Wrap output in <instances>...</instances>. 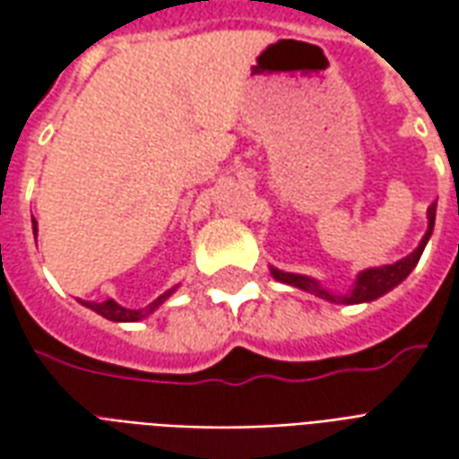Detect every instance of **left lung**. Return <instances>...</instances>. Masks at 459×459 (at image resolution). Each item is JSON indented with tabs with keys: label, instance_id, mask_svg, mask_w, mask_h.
<instances>
[{
	"label": "left lung",
	"instance_id": "left-lung-1",
	"mask_svg": "<svg viewBox=\"0 0 459 459\" xmlns=\"http://www.w3.org/2000/svg\"><path fill=\"white\" fill-rule=\"evenodd\" d=\"M435 206H437V204H433V206L428 209V230H425L420 246H418L411 255H405L403 260H398V263L381 265V268L361 270V273L356 275L354 288L349 290L346 295H334V292H329L327 288H322V285H319L317 280L307 278V275L282 273V270L278 268H270V273H273V278L280 280V282L292 285V288L305 290V292H312V295L327 299V302H337V305H359V302H371V299L385 295L388 290H394L395 285H401V282L411 275V270L418 265V260H420V255H423V250H425V243L430 240V233H433Z\"/></svg>",
	"mask_w": 459,
	"mask_h": 459
}]
</instances>
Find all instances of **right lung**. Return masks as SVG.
I'll use <instances>...</instances> for the list:
<instances>
[{"instance_id":"add662e5","label":"right lung","mask_w":459,"mask_h":459,"mask_svg":"<svg viewBox=\"0 0 459 459\" xmlns=\"http://www.w3.org/2000/svg\"><path fill=\"white\" fill-rule=\"evenodd\" d=\"M34 236H36V221H34ZM174 290H177V288L167 290L164 295H160V298L154 299V302H150L147 307H142V309L122 307V305H117L115 299H105V302H81V305H85V307H91V309H93V312H98V315H103L105 319H113V322H140V319L150 317L152 312L160 307L161 302L169 298Z\"/></svg>"}]
</instances>
